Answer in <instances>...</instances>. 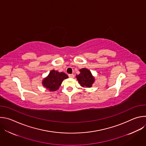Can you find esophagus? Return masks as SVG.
Instances as JSON below:
<instances>
[{"mask_svg":"<svg viewBox=\"0 0 146 146\" xmlns=\"http://www.w3.org/2000/svg\"><path fill=\"white\" fill-rule=\"evenodd\" d=\"M69 77H70V78H74V74H69Z\"/></svg>","mask_w":146,"mask_h":146,"instance_id":"34e87169","label":"esophagus"}]
</instances>
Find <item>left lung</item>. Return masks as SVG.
<instances>
[{"instance_id": "8db88e82", "label": "left lung", "mask_w": 146, "mask_h": 146, "mask_svg": "<svg viewBox=\"0 0 146 146\" xmlns=\"http://www.w3.org/2000/svg\"><path fill=\"white\" fill-rule=\"evenodd\" d=\"M80 73L76 76L80 86L83 88H91L94 83L95 79L90 70L82 68L79 70Z\"/></svg>"}]
</instances>
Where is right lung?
<instances>
[{"label":"right lung","instance_id":"right-lung-1","mask_svg":"<svg viewBox=\"0 0 146 146\" xmlns=\"http://www.w3.org/2000/svg\"><path fill=\"white\" fill-rule=\"evenodd\" d=\"M68 78V76L65 73L52 70L48 75L42 80V85L48 91L54 92L59 88L64 80Z\"/></svg>","mask_w":146,"mask_h":146}]
</instances>
